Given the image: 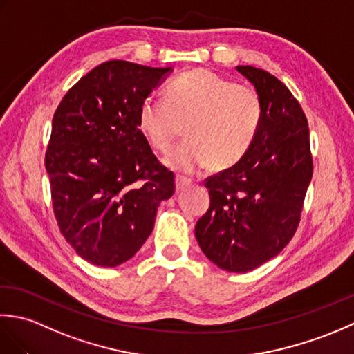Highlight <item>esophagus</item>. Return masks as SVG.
Masks as SVG:
<instances>
[{"label": "esophagus", "instance_id": "esophagus-1", "mask_svg": "<svg viewBox=\"0 0 354 354\" xmlns=\"http://www.w3.org/2000/svg\"><path fill=\"white\" fill-rule=\"evenodd\" d=\"M192 183H193V179H192V178H187V176H183V175H178V176H176V179H175L176 190H178V192H179V190H184L185 187L192 185Z\"/></svg>", "mask_w": 354, "mask_h": 354}]
</instances>
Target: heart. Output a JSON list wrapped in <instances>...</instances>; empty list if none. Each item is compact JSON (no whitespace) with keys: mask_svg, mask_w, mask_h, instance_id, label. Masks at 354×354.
Returning <instances> with one entry per match:
<instances>
[{"mask_svg":"<svg viewBox=\"0 0 354 354\" xmlns=\"http://www.w3.org/2000/svg\"><path fill=\"white\" fill-rule=\"evenodd\" d=\"M263 118L257 89L208 70L175 77L165 88V99L149 95L138 109L140 129L161 152L171 147L185 124L189 138L165 156V164L179 171H194L209 162L216 169L237 164L252 147Z\"/></svg>","mask_w":354,"mask_h":354,"instance_id":"heart-1","label":"heart"}]
</instances>
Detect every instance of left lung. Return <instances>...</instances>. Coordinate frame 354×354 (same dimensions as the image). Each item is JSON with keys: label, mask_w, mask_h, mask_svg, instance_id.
<instances>
[{"label": "left lung", "mask_w": 354, "mask_h": 354, "mask_svg": "<svg viewBox=\"0 0 354 354\" xmlns=\"http://www.w3.org/2000/svg\"><path fill=\"white\" fill-rule=\"evenodd\" d=\"M237 70L259 91L265 118L250 152L205 179L209 207L194 234L214 265L248 272L280 254L295 234L313 158L309 123L288 86L265 70Z\"/></svg>", "instance_id": "obj_1"}]
</instances>
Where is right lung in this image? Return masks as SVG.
<instances>
[{"mask_svg":"<svg viewBox=\"0 0 354 354\" xmlns=\"http://www.w3.org/2000/svg\"><path fill=\"white\" fill-rule=\"evenodd\" d=\"M170 68L108 61L68 89L53 115L45 152L56 222L82 259L118 266L153 230L175 175L140 131L141 102Z\"/></svg>","mask_w":354,"mask_h":354,"instance_id":"obj_1","label":"right lung"}]
</instances>
